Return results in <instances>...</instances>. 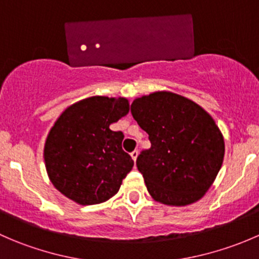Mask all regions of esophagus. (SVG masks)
Wrapping results in <instances>:
<instances>
[{"label": "esophagus", "mask_w": 259, "mask_h": 259, "mask_svg": "<svg viewBox=\"0 0 259 259\" xmlns=\"http://www.w3.org/2000/svg\"><path fill=\"white\" fill-rule=\"evenodd\" d=\"M138 154H139V151L138 150H133L132 153H130V155H132V158H133V160H137V158H138Z\"/></svg>", "instance_id": "1"}]
</instances>
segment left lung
Listing matches in <instances>:
<instances>
[{"label":"left lung","mask_w":259,"mask_h":259,"mask_svg":"<svg viewBox=\"0 0 259 259\" xmlns=\"http://www.w3.org/2000/svg\"><path fill=\"white\" fill-rule=\"evenodd\" d=\"M132 114L151 143L137 159L149 194L176 207L199 200L224 158L223 135L213 117L194 101L170 91L135 99Z\"/></svg>","instance_id":"left-lung-1"}]
</instances>
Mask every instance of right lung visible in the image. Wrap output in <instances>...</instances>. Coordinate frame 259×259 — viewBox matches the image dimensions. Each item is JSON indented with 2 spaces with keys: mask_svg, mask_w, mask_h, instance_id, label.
<instances>
[{
  "mask_svg": "<svg viewBox=\"0 0 259 259\" xmlns=\"http://www.w3.org/2000/svg\"><path fill=\"white\" fill-rule=\"evenodd\" d=\"M129 113L125 98L91 96L72 104L50 130L44 149L54 187L77 204L106 202L134 161L121 148L124 134L110 125Z\"/></svg>",
  "mask_w": 259,
  "mask_h": 259,
  "instance_id": "right-lung-1",
  "label": "right lung"
}]
</instances>
